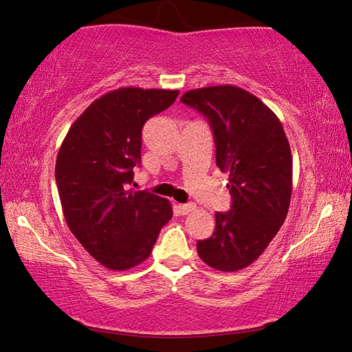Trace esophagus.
Returning <instances> with one entry per match:
<instances>
[{
    "label": "esophagus",
    "instance_id": "34e87169",
    "mask_svg": "<svg viewBox=\"0 0 352 352\" xmlns=\"http://www.w3.org/2000/svg\"><path fill=\"white\" fill-rule=\"evenodd\" d=\"M177 210L182 214V216H186V214L192 212L195 210V205L194 204H180V205H177Z\"/></svg>",
    "mask_w": 352,
    "mask_h": 352
}]
</instances>
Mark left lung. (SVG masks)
<instances>
[{"instance_id": "left-lung-1", "label": "left lung", "mask_w": 352, "mask_h": 352, "mask_svg": "<svg viewBox=\"0 0 352 352\" xmlns=\"http://www.w3.org/2000/svg\"><path fill=\"white\" fill-rule=\"evenodd\" d=\"M182 102L204 115L212 130L216 164L228 172L231 210L216 212V230L197 242L200 259L220 272H237L264 253L287 217L292 153L278 116L261 99L234 85L186 91Z\"/></svg>"}]
</instances>
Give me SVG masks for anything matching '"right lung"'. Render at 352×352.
Listing matches in <instances>:
<instances>
[{
    "mask_svg": "<svg viewBox=\"0 0 352 352\" xmlns=\"http://www.w3.org/2000/svg\"><path fill=\"white\" fill-rule=\"evenodd\" d=\"M178 93L136 87L105 93L76 119L58 151L56 182L68 228L110 270L146 261L172 217L169 200L130 184L141 163L142 126Z\"/></svg>",
    "mask_w": 352,
    "mask_h": 352,
    "instance_id": "add662e5",
    "label": "right lung"
}]
</instances>
